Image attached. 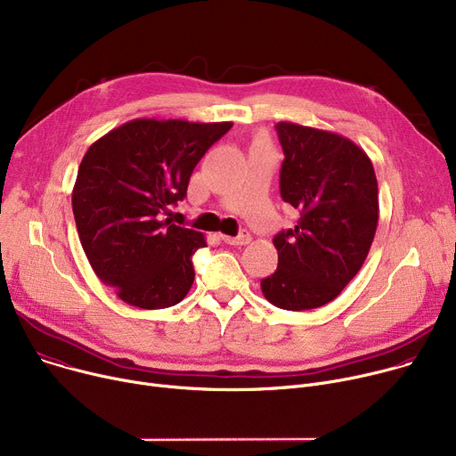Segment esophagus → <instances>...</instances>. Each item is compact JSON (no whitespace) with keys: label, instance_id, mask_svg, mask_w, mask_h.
Here are the masks:
<instances>
[{"label":"esophagus","instance_id":"obj_1","mask_svg":"<svg viewBox=\"0 0 456 456\" xmlns=\"http://www.w3.org/2000/svg\"><path fill=\"white\" fill-rule=\"evenodd\" d=\"M224 241L227 245H247L251 241V234L247 231H241L238 236H224Z\"/></svg>","mask_w":456,"mask_h":456}]
</instances>
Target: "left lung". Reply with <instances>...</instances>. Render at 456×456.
<instances>
[{
	"label": "left lung",
	"instance_id": "1",
	"mask_svg": "<svg viewBox=\"0 0 456 456\" xmlns=\"http://www.w3.org/2000/svg\"><path fill=\"white\" fill-rule=\"evenodd\" d=\"M285 159L283 201L300 211L273 243L278 269L262 280L264 297L287 311L335 300L356 276L379 225V183L369 156L349 138L291 121L276 123Z\"/></svg>",
	"mask_w": 456,
	"mask_h": 456
}]
</instances>
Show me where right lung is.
<instances>
[{
	"instance_id": "obj_1",
	"label": "right lung",
	"mask_w": 456,
	"mask_h": 456,
	"mask_svg": "<svg viewBox=\"0 0 456 456\" xmlns=\"http://www.w3.org/2000/svg\"><path fill=\"white\" fill-rule=\"evenodd\" d=\"M232 121L138 118L96 140L79 163L72 213L96 276L140 309L185 298L201 232L178 227L169 207L183 200L196 163Z\"/></svg>"
}]
</instances>
